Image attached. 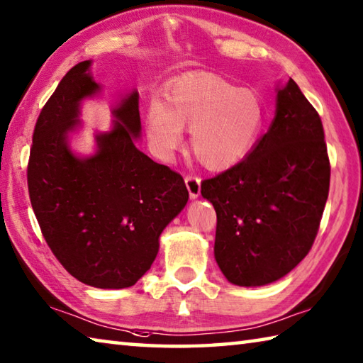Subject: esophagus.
Returning a JSON list of instances; mask_svg holds the SVG:
<instances>
[{
	"instance_id": "1",
	"label": "esophagus",
	"mask_w": 363,
	"mask_h": 363,
	"mask_svg": "<svg viewBox=\"0 0 363 363\" xmlns=\"http://www.w3.org/2000/svg\"><path fill=\"white\" fill-rule=\"evenodd\" d=\"M186 186L189 189V195L190 199H199L201 194V179L199 176L194 174H187L186 176Z\"/></svg>"
}]
</instances>
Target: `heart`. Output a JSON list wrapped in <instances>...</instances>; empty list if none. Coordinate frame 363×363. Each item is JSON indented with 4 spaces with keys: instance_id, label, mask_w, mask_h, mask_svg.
<instances>
[{
    "instance_id": "b5f03b06",
    "label": "heart",
    "mask_w": 363,
    "mask_h": 363,
    "mask_svg": "<svg viewBox=\"0 0 363 363\" xmlns=\"http://www.w3.org/2000/svg\"><path fill=\"white\" fill-rule=\"evenodd\" d=\"M265 121V108L254 90L213 74L176 81L164 101L154 98L146 111L150 147L171 160L182 144V128H190V147L204 167L225 169L245 159Z\"/></svg>"
}]
</instances>
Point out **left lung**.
<instances>
[{
    "mask_svg": "<svg viewBox=\"0 0 363 363\" xmlns=\"http://www.w3.org/2000/svg\"><path fill=\"white\" fill-rule=\"evenodd\" d=\"M330 160L320 117L292 79L245 160L201 182L217 214L214 255L236 286H265L305 259L319 232Z\"/></svg>",
    "mask_w": 363,
    "mask_h": 363,
    "instance_id": "left-lung-1",
    "label": "left lung"
}]
</instances>
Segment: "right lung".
<instances>
[{"label":"right lung","instance_id":"right-lung-1","mask_svg":"<svg viewBox=\"0 0 363 363\" xmlns=\"http://www.w3.org/2000/svg\"><path fill=\"white\" fill-rule=\"evenodd\" d=\"M89 67L87 60L71 68L44 104L26 179L44 240L63 268L87 286L123 289L152 265L159 236L189 192L179 173L136 147L138 91L114 111V128L96 136L95 155L71 152L68 133L79 123V103L98 90Z\"/></svg>","mask_w":363,"mask_h":363}]
</instances>
